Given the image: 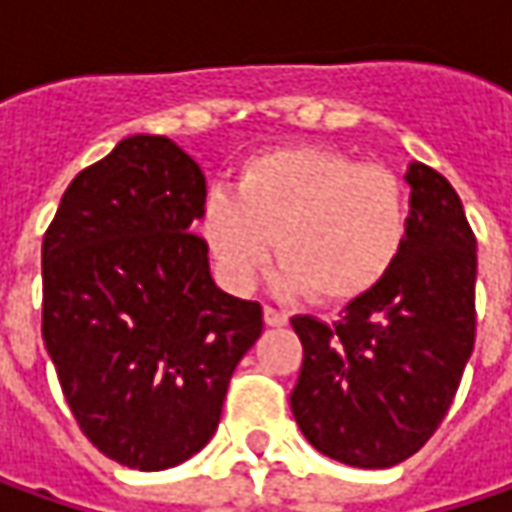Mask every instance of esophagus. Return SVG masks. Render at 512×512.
Returning a JSON list of instances; mask_svg holds the SVG:
<instances>
[{
  "instance_id": "obj_1",
  "label": "esophagus",
  "mask_w": 512,
  "mask_h": 512,
  "mask_svg": "<svg viewBox=\"0 0 512 512\" xmlns=\"http://www.w3.org/2000/svg\"><path fill=\"white\" fill-rule=\"evenodd\" d=\"M263 321H266V326H286V323H289V315L280 312V309L266 306V309H263Z\"/></svg>"
}]
</instances>
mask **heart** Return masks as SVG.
<instances>
[{
    "label": "heart",
    "instance_id": "obj_1",
    "mask_svg": "<svg viewBox=\"0 0 512 512\" xmlns=\"http://www.w3.org/2000/svg\"><path fill=\"white\" fill-rule=\"evenodd\" d=\"M197 226L234 292H252L278 249L283 292L338 306L369 295L395 269L410 203L384 166L323 145H280L249 157L234 191H209Z\"/></svg>",
    "mask_w": 512,
    "mask_h": 512
}]
</instances>
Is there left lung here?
Returning <instances> with one entry per match:
<instances>
[{"instance_id": "8db88e82", "label": "left lung", "mask_w": 512, "mask_h": 512, "mask_svg": "<svg viewBox=\"0 0 512 512\" xmlns=\"http://www.w3.org/2000/svg\"><path fill=\"white\" fill-rule=\"evenodd\" d=\"M410 232L395 269L335 323L295 315L303 367L289 395L306 441L349 467L418 453L476 344V237L456 189L410 163Z\"/></svg>"}]
</instances>
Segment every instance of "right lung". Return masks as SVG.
Segmentation results:
<instances>
[{
	"label": "right lung",
	"instance_id": "obj_1",
	"mask_svg": "<svg viewBox=\"0 0 512 512\" xmlns=\"http://www.w3.org/2000/svg\"><path fill=\"white\" fill-rule=\"evenodd\" d=\"M206 177L168 137L134 134L79 171L42 240V341L79 430L134 470L200 453L257 300L223 292L191 234Z\"/></svg>",
	"mask_w": 512,
	"mask_h": 512
}]
</instances>
